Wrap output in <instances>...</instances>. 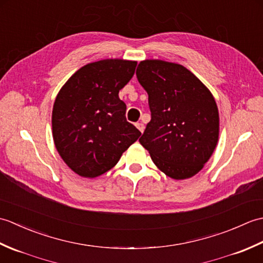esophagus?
<instances>
[{
	"label": "esophagus",
	"mask_w": 263,
	"mask_h": 263,
	"mask_svg": "<svg viewBox=\"0 0 263 263\" xmlns=\"http://www.w3.org/2000/svg\"><path fill=\"white\" fill-rule=\"evenodd\" d=\"M136 126L138 127V130L139 131H140L141 133L144 131V125L142 124V123H137V124H136Z\"/></svg>",
	"instance_id": "1"
}]
</instances>
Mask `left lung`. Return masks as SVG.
Returning a JSON list of instances; mask_svg holds the SVG:
<instances>
[{"label":"left lung","mask_w":263,"mask_h":263,"mask_svg":"<svg viewBox=\"0 0 263 263\" xmlns=\"http://www.w3.org/2000/svg\"><path fill=\"white\" fill-rule=\"evenodd\" d=\"M137 78L152 111L139 141L165 175L185 180L198 174L219 138V113L211 91L185 66L163 60L141 61Z\"/></svg>","instance_id":"obj_1"}]
</instances>
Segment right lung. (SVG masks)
Segmentation results:
<instances>
[{
    "label": "right lung",
    "instance_id": "right-lung-1",
    "mask_svg": "<svg viewBox=\"0 0 263 263\" xmlns=\"http://www.w3.org/2000/svg\"><path fill=\"white\" fill-rule=\"evenodd\" d=\"M136 66L137 61L122 59L88 63L60 89L52 111L53 140L76 174L103 175L141 136L126 121V105L119 97Z\"/></svg>",
    "mask_w": 263,
    "mask_h": 263
}]
</instances>
